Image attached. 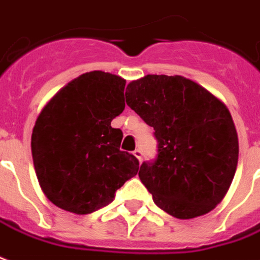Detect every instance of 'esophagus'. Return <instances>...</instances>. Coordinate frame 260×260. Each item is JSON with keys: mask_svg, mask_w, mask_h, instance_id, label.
Wrapping results in <instances>:
<instances>
[{"mask_svg": "<svg viewBox=\"0 0 260 260\" xmlns=\"http://www.w3.org/2000/svg\"><path fill=\"white\" fill-rule=\"evenodd\" d=\"M134 155L136 156V158H138L139 162H142V156H143V152L140 151V150H135Z\"/></svg>", "mask_w": 260, "mask_h": 260, "instance_id": "obj_1", "label": "esophagus"}]
</instances>
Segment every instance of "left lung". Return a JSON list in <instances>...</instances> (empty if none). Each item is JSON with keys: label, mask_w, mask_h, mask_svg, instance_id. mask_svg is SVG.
<instances>
[{"label": "left lung", "mask_w": 260, "mask_h": 260, "mask_svg": "<svg viewBox=\"0 0 260 260\" xmlns=\"http://www.w3.org/2000/svg\"><path fill=\"white\" fill-rule=\"evenodd\" d=\"M126 105L154 128L158 156L139 177L152 201L178 219L221 203L239 161V138L222 101L184 76L147 75L126 86Z\"/></svg>", "instance_id": "1"}]
</instances>
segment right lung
Wrapping results in <instances>:
<instances>
[{"label": "right lung", "instance_id": "1", "mask_svg": "<svg viewBox=\"0 0 260 260\" xmlns=\"http://www.w3.org/2000/svg\"><path fill=\"white\" fill-rule=\"evenodd\" d=\"M125 79L92 71L62 87L45 105L31 136L39 185L69 213L90 214L113 202L138 174L139 161L121 151V129L112 120L125 108Z\"/></svg>", "mask_w": 260, "mask_h": 260}]
</instances>
